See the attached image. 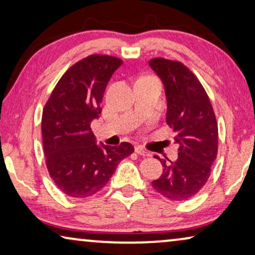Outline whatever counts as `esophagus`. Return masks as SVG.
Returning <instances> with one entry per match:
<instances>
[{
  "mask_svg": "<svg viewBox=\"0 0 255 255\" xmlns=\"http://www.w3.org/2000/svg\"><path fill=\"white\" fill-rule=\"evenodd\" d=\"M134 151H135V153H138L139 155H142V156H149V152L147 151V149H145V148L142 147V146H140V145L135 146V147H134Z\"/></svg>",
  "mask_w": 255,
  "mask_h": 255,
  "instance_id": "1",
  "label": "esophagus"
}]
</instances>
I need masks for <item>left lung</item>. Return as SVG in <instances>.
<instances>
[{"mask_svg":"<svg viewBox=\"0 0 255 255\" xmlns=\"http://www.w3.org/2000/svg\"><path fill=\"white\" fill-rule=\"evenodd\" d=\"M161 79L167 100L166 122L176 133L179 156L160 159L163 172L152 187L172 201L195 196L210 176L218 151V125L211 102L193 72L180 61L149 60Z\"/></svg>","mask_w":255,"mask_h":255,"instance_id":"left-lung-1","label":"left lung"}]
</instances>
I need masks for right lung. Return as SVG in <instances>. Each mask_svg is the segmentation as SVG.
Returning a JSON list of instances; mask_svg holds the SVG:
<instances>
[{
    "mask_svg": "<svg viewBox=\"0 0 255 255\" xmlns=\"http://www.w3.org/2000/svg\"><path fill=\"white\" fill-rule=\"evenodd\" d=\"M123 64L92 54L72 66L54 87L41 117L44 154L50 176L67 196L85 198L108 183L118 163L133 153L130 142L97 145L90 124L100 117L104 90Z\"/></svg>",
    "mask_w": 255,
    "mask_h": 255,
    "instance_id": "add662e5",
    "label": "right lung"
}]
</instances>
